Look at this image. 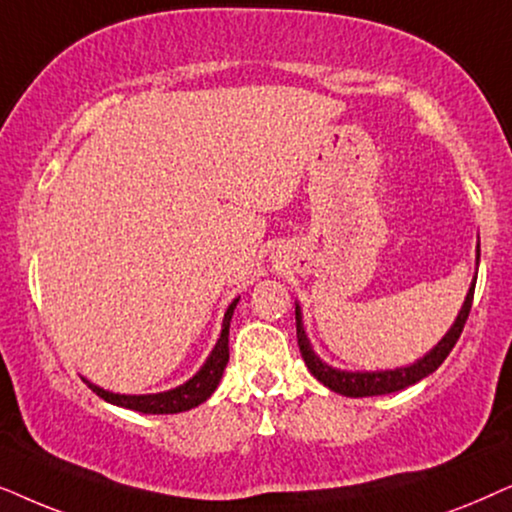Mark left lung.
<instances>
[{"mask_svg": "<svg viewBox=\"0 0 512 512\" xmlns=\"http://www.w3.org/2000/svg\"><path fill=\"white\" fill-rule=\"evenodd\" d=\"M478 264H480V243H478ZM478 278V276H475ZM475 278L473 285L468 288L466 302H463L459 316H456L454 325L449 327V332L440 339L438 344L433 346L431 351L426 353L424 358H419L414 365L407 367H395V370H384V372H346V370H335L327 363H323L316 356V351L311 349L309 337L304 332V323H302V309L299 304L295 306V318H297V344L299 351H302V358L306 367H309L313 377H316L320 384L330 388V391L342 393L346 398H367V395H386V393H395L403 391V388L417 384L428 374H433L438 367L445 363V358L449 356V351L454 349V344L459 342L463 325H466L470 306H473V292H475Z\"/></svg>", "mask_w": 512, "mask_h": 512, "instance_id": "obj_1", "label": "left lung"}]
</instances>
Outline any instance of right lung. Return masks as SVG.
I'll use <instances>...</instances> for the list:
<instances>
[{"label": "right lung", "mask_w": 512, "mask_h": 512, "mask_svg": "<svg viewBox=\"0 0 512 512\" xmlns=\"http://www.w3.org/2000/svg\"><path fill=\"white\" fill-rule=\"evenodd\" d=\"M236 304H238V299H234V302L229 304L227 313H224L222 335H220V339H217L213 353H210L201 370L196 372L192 379L185 381L182 386L170 388V391H163V393L121 395V393L105 391V388L95 386L86 379L84 381L95 395H100L102 400H107V403H112V405L126 407V410H133V412L177 414V412L192 410V407H199L201 403H206L210 395H213V391L222 379L224 367H227V363H229V323H231V316H234Z\"/></svg>", "instance_id": "right-lung-1"}]
</instances>
